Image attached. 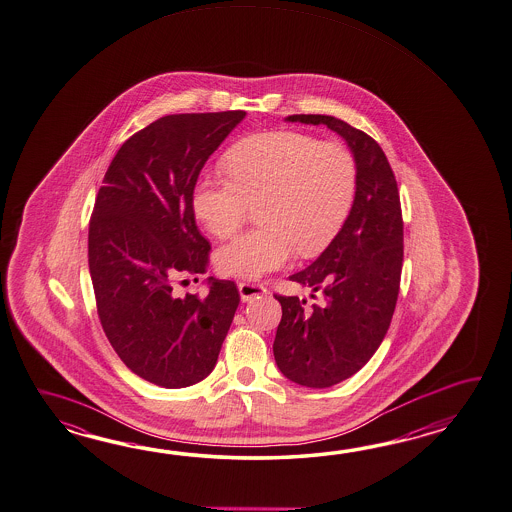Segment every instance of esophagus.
<instances>
[{"instance_id": "esophagus-1", "label": "esophagus", "mask_w": 512, "mask_h": 512, "mask_svg": "<svg viewBox=\"0 0 512 512\" xmlns=\"http://www.w3.org/2000/svg\"><path fill=\"white\" fill-rule=\"evenodd\" d=\"M239 292L242 301H251V299H255V297L264 296L268 290H266L264 284L248 283V281H244V283H239Z\"/></svg>"}]
</instances>
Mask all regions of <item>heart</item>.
Returning <instances> with one entry per match:
<instances>
[{"label": "heart", "instance_id": "obj_1", "mask_svg": "<svg viewBox=\"0 0 512 512\" xmlns=\"http://www.w3.org/2000/svg\"><path fill=\"white\" fill-rule=\"evenodd\" d=\"M226 171H205L194 183L193 211L209 233L224 239L257 202L259 228L216 251L218 272L244 279L283 268L329 246L353 207L356 163L340 143L294 130L246 137L224 156Z\"/></svg>", "mask_w": 512, "mask_h": 512}]
</instances>
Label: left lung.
Returning <instances> with one entry per match:
<instances>
[{
	"instance_id": "8db88e82",
	"label": "left lung",
	"mask_w": 512,
	"mask_h": 512,
	"mask_svg": "<svg viewBox=\"0 0 512 512\" xmlns=\"http://www.w3.org/2000/svg\"><path fill=\"white\" fill-rule=\"evenodd\" d=\"M286 121L327 125L356 163V194L329 248L292 281L319 301L279 296L283 318L273 356L299 386L330 387L353 376L376 353L397 305L404 261V222L397 180L384 150L362 130L330 115H288Z\"/></svg>"
}]
</instances>
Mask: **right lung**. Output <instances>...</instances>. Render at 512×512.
I'll return each mask as SVG.
<instances>
[{
    "label": "right lung",
    "mask_w": 512,
    "mask_h": 512,
    "mask_svg": "<svg viewBox=\"0 0 512 512\" xmlns=\"http://www.w3.org/2000/svg\"><path fill=\"white\" fill-rule=\"evenodd\" d=\"M244 117L231 110L150 123L117 150L95 200L88 262L97 314L123 364L156 386L204 380L239 307L233 281L207 277L205 297L172 288L207 272L211 244L194 220V183Z\"/></svg>",
    "instance_id": "add662e5"
}]
</instances>
